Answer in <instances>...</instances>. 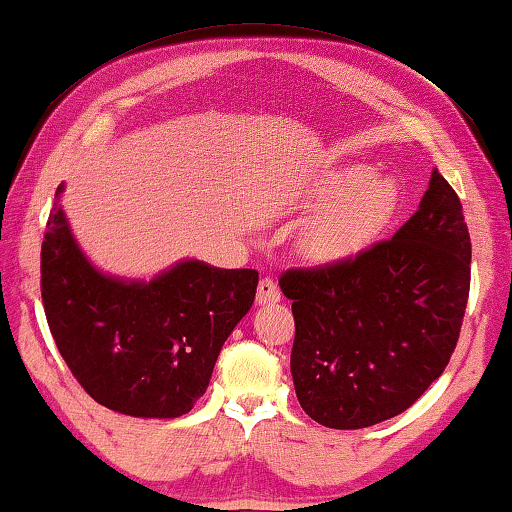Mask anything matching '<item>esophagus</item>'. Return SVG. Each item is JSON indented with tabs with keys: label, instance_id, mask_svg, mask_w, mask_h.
<instances>
[{
	"label": "esophagus",
	"instance_id": "1",
	"mask_svg": "<svg viewBox=\"0 0 512 512\" xmlns=\"http://www.w3.org/2000/svg\"><path fill=\"white\" fill-rule=\"evenodd\" d=\"M280 288L271 280V277H264L262 282L257 286V304H275L280 302Z\"/></svg>",
	"mask_w": 512,
	"mask_h": 512
}]
</instances>
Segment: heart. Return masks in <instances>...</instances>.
<instances>
[{"instance_id": "heart-1", "label": "heart", "mask_w": 512, "mask_h": 512, "mask_svg": "<svg viewBox=\"0 0 512 512\" xmlns=\"http://www.w3.org/2000/svg\"><path fill=\"white\" fill-rule=\"evenodd\" d=\"M403 197V183L394 174H374L367 163L320 174L306 190V201L318 212L302 228L304 257L329 266L360 255L396 219Z\"/></svg>"}]
</instances>
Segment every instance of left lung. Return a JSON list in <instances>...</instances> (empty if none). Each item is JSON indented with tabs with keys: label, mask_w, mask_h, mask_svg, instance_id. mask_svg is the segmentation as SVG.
Listing matches in <instances>:
<instances>
[{
	"label": "left lung",
	"mask_w": 512,
	"mask_h": 512,
	"mask_svg": "<svg viewBox=\"0 0 512 512\" xmlns=\"http://www.w3.org/2000/svg\"><path fill=\"white\" fill-rule=\"evenodd\" d=\"M470 255L461 201L434 167L392 239L342 264L282 275L302 410L324 427L360 430L414 405L457 347Z\"/></svg>",
	"instance_id": "obj_1"
}]
</instances>
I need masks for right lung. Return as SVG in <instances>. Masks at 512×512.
<instances>
[{
  "label": "right lung",
  "instance_id": "add662e5",
  "mask_svg": "<svg viewBox=\"0 0 512 512\" xmlns=\"http://www.w3.org/2000/svg\"><path fill=\"white\" fill-rule=\"evenodd\" d=\"M62 194L64 183L42 241V302L64 362L109 410L136 418L188 414L253 306L257 271L188 257L150 280L105 273L73 235Z\"/></svg>",
  "mask_w": 512,
  "mask_h": 512
}]
</instances>
